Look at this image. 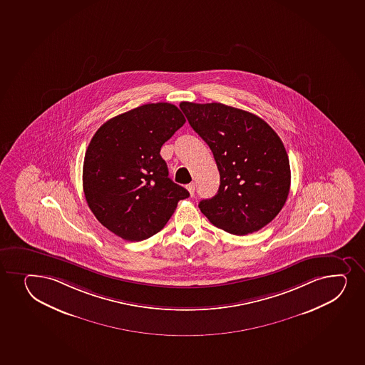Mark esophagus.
<instances>
[{
	"label": "esophagus",
	"instance_id": "1",
	"mask_svg": "<svg viewBox=\"0 0 365 365\" xmlns=\"http://www.w3.org/2000/svg\"><path fill=\"white\" fill-rule=\"evenodd\" d=\"M187 189H188L190 197H192V195H194V192H195V185H194V183H189V185H187Z\"/></svg>",
	"mask_w": 365,
	"mask_h": 365
}]
</instances>
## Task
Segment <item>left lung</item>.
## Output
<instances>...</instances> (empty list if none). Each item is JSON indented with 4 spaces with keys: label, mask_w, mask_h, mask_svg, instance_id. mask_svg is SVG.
<instances>
[{
    "label": "left lung",
    "mask_w": 365,
    "mask_h": 365,
    "mask_svg": "<svg viewBox=\"0 0 365 365\" xmlns=\"http://www.w3.org/2000/svg\"><path fill=\"white\" fill-rule=\"evenodd\" d=\"M180 107L220 171L217 194L199 202L201 212L235 235L268 225L283 209L291 182L287 153L274 130L257 115L222 103Z\"/></svg>",
    "instance_id": "8db88e82"
}]
</instances>
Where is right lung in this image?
Masks as SVG:
<instances>
[{
	"label": "right lung",
	"mask_w": 365,
	"mask_h": 365,
	"mask_svg": "<svg viewBox=\"0 0 365 365\" xmlns=\"http://www.w3.org/2000/svg\"><path fill=\"white\" fill-rule=\"evenodd\" d=\"M170 103H150L108 120L92 137L83 161L87 204L106 228L127 242L164 228L187 189L168 178L160 149L183 126Z\"/></svg>",
	"instance_id": "right-lung-1"
}]
</instances>
